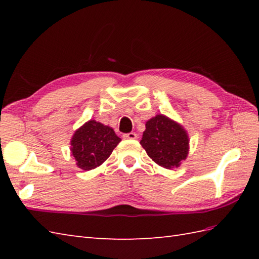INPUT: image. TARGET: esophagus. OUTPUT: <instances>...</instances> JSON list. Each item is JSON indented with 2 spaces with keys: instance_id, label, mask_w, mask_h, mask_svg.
I'll return each instance as SVG.
<instances>
[{
  "instance_id": "obj_1",
  "label": "esophagus",
  "mask_w": 259,
  "mask_h": 259,
  "mask_svg": "<svg viewBox=\"0 0 259 259\" xmlns=\"http://www.w3.org/2000/svg\"><path fill=\"white\" fill-rule=\"evenodd\" d=\"M123 138H124V139H136V138H137V135H136L135 133L124 134V135H123Z\"/></svg>"
}]
</instances>
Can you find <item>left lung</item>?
Listing matches in <instances>:
<instances>
[{"label":"left lung","instance_id":"left-lung-1","mask_svg":"<svg viewBox=\"0 0 259 259\" xmlns=\"http://www.w3.org/2000/svg\"><path fill=\"white\" fill-rule=\"evenodd\" d=\"M140 144L153 161L166 169L179 167L189 149L183 126L162 114L147 121Z\"/></svg>","mask_w":259,"mask_h":259}]
</instances>
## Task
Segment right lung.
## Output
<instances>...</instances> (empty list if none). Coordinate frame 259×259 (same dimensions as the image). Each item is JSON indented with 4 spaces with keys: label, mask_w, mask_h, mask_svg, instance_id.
<instances>
[{
    "label": "right lung",
    "mask_w": 259,
    "mask_h": 259,
    "mask_svg": "<svg viewBox=\"0 0 259 259\" xmlns=\"http://www.w3.org/2000/svg\"><path fill=\"white\" fill-rule=\"evenodd\" d=\"M120 141L112 128L90 120L75 131L71 140V152L76 166L91 170L106 161Z\"/></svg>",
    "instance_id": "add662e5"
}]
</instances>
